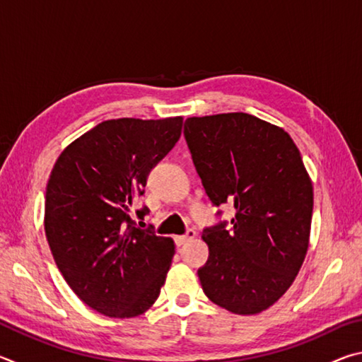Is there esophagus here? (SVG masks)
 Masks as SVG:
<instances>
[{
    "label": "esophagus",
    "mask_w": 362,
    "mask_h": 362,
    "mask_svg": "<svg viewBox=\"0 0 362 362\" xmlns=\"http://www.w3.org/2000/svg\"><path fill=\"white\" fill-rule=\"evenodd\" d=\"M196 236V231L194 230H187V233L185 235H180V236H175V243H177V246H182V244H185V243H188L189 240H193V238Z\"/></svg>",
    "instance_id": "1"
}]
</instances>
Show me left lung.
<instances>
[{
  "label": "left lung",
  "instance_id": "1",
  "mask_svg": "<svg viewBox=\"0 0 362 362\" xmlns=\"http://www.w3.org/2000/svg\"><path fill=\"white\" fill-rule=\"evenodd\" d=\"M183 136L212 204L236 211L230 228L203 231V291L235 315L260 313L289 289L308 249L313 185L300 151L284 129L247 113L188 118Z\"/></svg>",
  "mask_w": 362,
  "mask_h": 362
}]
</instances>
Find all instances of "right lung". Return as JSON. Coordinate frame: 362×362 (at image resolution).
<instances>
[{"mask_svg": "<svg viewBox=\"0 0 362 362\" xmlns=\"http://www.w3.org/2000/svg\"><path fill=\"white\" fill-rule=\"evenodd\" d=\"M182 116L108 119L60 153L46 187L45 230L59 272L99 313L134 317L156 302L175 252L131 217L150 170L174 148ZM148 209L136 211L144 218Z\"/></svg>", "mask_w": 362, "mask_h": 362, "instance_id": "right-lung-1", "label": "right lung"}]
</instances>
